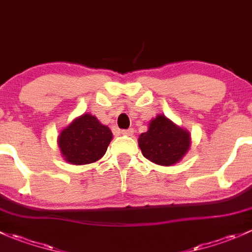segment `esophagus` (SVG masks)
<instances>
[{"label":"esophagus","mask_w":252,"mask_h":252,"mask_svg":"<svg viewBox=\"0 0 252 252\" xmlns=\"http://www.w3.org/2000/svg\"><path fill=\"white\" fill-rule=\"evenodd\" d=\"M133 133H134V130H133V129H131V128L124 129V130H122V134H123V135L130 136V135H133Z\"/></svg>","instance_id":"obj_1"}]
</instances>
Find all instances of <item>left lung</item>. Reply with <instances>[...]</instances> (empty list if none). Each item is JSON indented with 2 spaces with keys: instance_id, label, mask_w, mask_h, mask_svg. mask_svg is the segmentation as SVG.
Returning a JSON list of instances; mask_svg holds the SVG:
<instances>
[{
  "instance_id": "1",
  "label": "left lung",
  "mask_w": 252,
  "mask_h": 252,
  "mask_svg": "<svg viewBox=\"0 0 252 252\" xmlns=\"http://www.w3.org/2000/svg\"><path fill=\"white\" fill-rule=\"evenodd\" d=\"M139 146L142 155L154 163L172 166L189 150L190 135L164 116H157L150 122L149 130L139 136Z\"/></svg>"
}]
</instances>
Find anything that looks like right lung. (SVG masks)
Listing matches in <instances>:
<instances>
[{"label":"right lung","mask_w":252,"mask_h":252,"mask_svg":"<svg viewBox=\"0 0 252 252\" xmlns=\"http://www.w3.org/2000/svg\"><path fill=\"white\" fill-rule=\"evenodd\" d=\"M112 140L110 128L102 126L91 114H83L61 131L58 145L65 161L73 164H88L106 154Z\"/></svg>","instance_id":"right-lung-1"}]
</instances>
